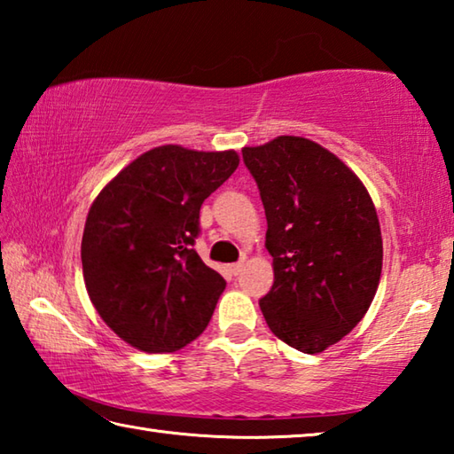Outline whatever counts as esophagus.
Returning <instances> with one entry per match:
<instances>
[{"label":"esophagus","mask_w":454,"mask_h":454,"mask_svg":"<svg viewBox=\"0 0 454 454\" xmlns=\"http://www.w3.org/2000/svg\"><path fill=\"white\" fill-rule=\"evenodd\" d=\"M244 264H246V262H244V260H240V262H236V264H232V266H230V272H232L234 276H236V274H240V272H242V268H244Z\"/></svg>","instance_id":"obj_1"}]
</instances>
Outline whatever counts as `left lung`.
Wrapping results in <instances>:
<instances>
[{"instance_id": "1", "label": "left lung", "mask_w": 454, "mask_h": 454, "mask_svg": "<svg viewBox=\"0 0 454 454\" xmlns=\"http://www.w3.org/2000/svg\"><path fill=\"white\" fill-rule=\"evenodd\" d=\"M266 212L274 284L260 301L268 328L317 355L355 328L382 272L379 216L363 180L320 144L278 136L242 148Z\"/></svg>"}]
</instances>
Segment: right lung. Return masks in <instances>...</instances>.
<instances>
[{"mask_svg": "<svg viewBox=\"0 0 454 454\" xmlns=\"http://www.w3.org/2000/svg\"><path fill=\"white\" fill-rule=\"evenodd\" d=\"M240 164L234 150L144 152L96 196L82 236L83 282L121 340L162 355L204 333L226 282L192 248L200 206Z\"/></svg>", "mask_w": 454, "mask_h": 454, "instance_id": "right-lung-1", "label": "right lung"}]
</instances>
